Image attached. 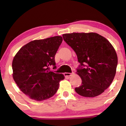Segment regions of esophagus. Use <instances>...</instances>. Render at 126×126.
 <instances>
[{"mask_svg":"<svg viewBox=\"0 0 126 126\" xmlns=\"http://www.w3.org/2000/svg\"><path fill=\"white\" fill-rule=\"evenodd\" d=\"M73 73H65L64 75H65V76L69 77V76H71L72 75H73Z\"/></svg>","mask_w":126,"mask_h":126,"instance_id":"1","label":"esophagus"}]
</instances>
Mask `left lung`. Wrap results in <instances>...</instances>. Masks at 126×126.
Wrapping results in <instances>:
<instances>
[{
  "label": "left lung",
  "instance_id": "8db88e82",
  "mask_svg": "<svg viewBox=\"0 0 126 126\" xmlns=\"http://www.w3.org/2000/svg\"><path fill=\"white\" fill-rule=\"evenodd\" d=\"M80 63L77 73L82 80L75 91L82 96L93 97L104 92L116 74L118 57L106 38L95 32H73L63 35Z\"/></svg>",
  "mask_w": 126,
  "mask_h": 126
}]
</instances>
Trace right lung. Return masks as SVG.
<instances>
[{
  "label": "right lung",
  "instance_id": "right-lung-1",
  "mask_svg": "<svg viewBox=\"0 0 126 126\" xmlns=\"http://www.w3.org/2000/svg\"><path fill=\"white\" fill-rule=\"evenodd\" d=\"M63 42L61 36L31 41L20 49L14 58L13 79L19 89L30 99L42 101L52 97L64 79L56 69L55 55Z\"/></svg>",
  "mask_w": 126,
  "mask_h": 126
}]
</instances>
